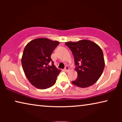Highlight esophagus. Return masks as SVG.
Wrapping results in <instances>:
<instances>
[{
	"label": "esophagus",
	"instance_id": "obj_1",
	"mask_svg": "<svg viewBox=\"0 0 122 122\" xmlns=\"http://www.w3.org/2000/svg\"><path fill=\"white\" fill-rule=\"evenodd\" d=\"M65 71H69V68L68 67V66H66V68H65Z\"/></svg>",
	"mask_w": 122,
	"mask_h": 122
}]
</instances>
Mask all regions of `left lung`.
<instances>
[{
    "label": "left lung",
    "instance_id": "left-lung-1",
    "mask_svg": "<svg viewBox=\"0 0 122 122\" xmlns=\"http://www.w3.org/2000/svg\"><path fill=\"white\" fill-rule=\"evenodd\" d=\"M65 44L71 50L76 66L78 77L72 83L81 88L92 86L101 77L105 66L101 47L86 39L76 42L68 41Z\"/></svg>",
    "mask_w": 122,
    "mask_h": 122
}]
</instances>
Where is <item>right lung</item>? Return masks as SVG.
Masks as SVG:
<instances>
[{"label":"right lung","mask_w":122,"mask_h":122,"mask_svg":"<svg viewBox=\"0 0 122 122\" xmlns=\"http://www.w3.org/2000/svg\"><path fill=\"white\" fill-rule=\"evenodd\" d=\"M59 44L46 38L33 39L28 43L23 51L21 64L25 74L33 86L45 89L53 86L61 70L53 64L49 66L51 61V55Z\"/></svg>","instance_id":"right-lung-1"}]
</instances>
